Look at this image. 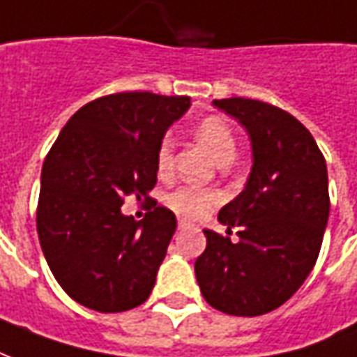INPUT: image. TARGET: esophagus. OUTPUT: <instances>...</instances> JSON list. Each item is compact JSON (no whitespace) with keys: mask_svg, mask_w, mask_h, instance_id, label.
<instances>
[{"mask_svg":"<svg viewBox=\"0 0 357 357\" xmlns=\"http://www.w3.org/2000/svg\"><path fill=\"white\" fill-rule=\"evenodd\" d=\"M186 225H190V221H186V220H178V227L183 229V227H186Z\"/></svg>","mask_w":357,"mask_h":357,"instance_id":"1","label":"esophagus"}]
</instances>
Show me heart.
<instances>
[{
  "label": "heart",
  "mask_w": 357,
  "mask_h": 357,
  "mask_svg": "<svg viewBox=\"0 0 357 357\" xmlns=\"http://www.w3.org/2000/svg\"><path fill=\"white\" fill-rule=\"evenodd\" d=\"M196 137L200 139L202 146L208 147L215 161L221 165H227L233 161L235 151H237V142H235V134L231 126L218 116L204 118L202 122L196 126ZM157 171L161 174H169L173 171L174 165V139L171 136H165L159 146H157ZM220 192L211 190V188H204V186H196V184H183L178 188H174L165 196V204L169 210H173L176 215L181 218H190L196 220L204 215L206 211L213 208L220 202Z\"/></svg>",
  "instance_id": "b5f03b06"
}]
</instances>
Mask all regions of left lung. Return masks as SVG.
I'll list each match as a JSON object with an SVG mask.
<instances>
[{
    "instance_id": "8db88e82",
    "label": "left lung",
    "mask_w": 357,
    "mask_h": 357,
    "mask_svg": "<svg viewBox=\"0 0 357 357\" xmlns=\"http://www.w3.org/2000/svg\"><path fill=\"white\" fill-rule=\"evenodd\" d=\"M247 128L252 169L245 190L220 210L227 235L204 229L196 280L213 309L257 317L284 305L313 270L331 198L326 161L296 116L257 99L213 100Z\"/></svg>"
}]
</instances>
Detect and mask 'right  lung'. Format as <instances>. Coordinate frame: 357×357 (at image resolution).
<instances>
[{"label": "right lung", "mask_w": 357, "mask_h": 357, "mask_svg": "<svg viewBox=\"0 0 357 357\" xmlns=\"http://www.w3.org/2000/svg\"><path fill=\"white\" fill-rule=\"evenodd\" d=\"M190 97L112 93L81 107L46 155L36 231L61 289L83 307L120 313L146 301L176 229L171 210L146 198L142 221L120 211L157 183V146Z\"/></svg>", "instance_id": "right-lung-1"}]
</instances>
